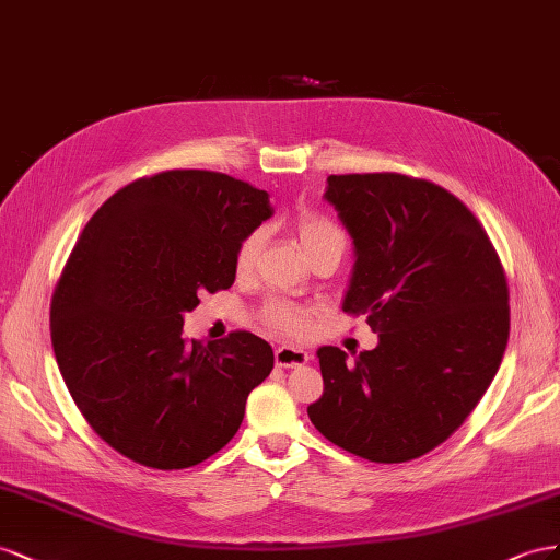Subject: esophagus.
<instances>
[{"instance_id": "obj_1", "label": "esophagus", "mask_w": 560, "mask_h": 560, "mask_svg": "<svg viewBox=\"0 0 560 560\" xmlns=\"http://www.w3.org/2000/svg\"><path fill=\"white\" fill-rule=\"evenodd\" d=\"M275 361L281 369H293V365H302L310 361V354L305 349H298V347H279L275 351Z\"/></svg>"}]
</instances>
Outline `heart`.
Segmentation results:
<instances>
[{
  "label": "heart",
  "mask_w": 560,
  "mask_h": 560,
  "mask_svg": "<svg viewBox=\"0 0 560 560\" xmlns=\"http://www.w3.org/2000/svg\"><path fill=\"white\" fill-rule=\"evenodd\" d=\"M293 230L300 246L305 248L307 255L316 253L318 248H324L332 242H345L342 232L335 228L328 218L312 211L298 213L293 218ZM260 244H262V234L258 230L248 232L242 242H238L234 253V265L238 271H248L255 265L260 253ZM310 318H312L310 310L300 307L289 300H271L262 310L265 326L279 335H289V338H302V335L310 330Z\"/></svg>",
  "instance_id": "obj_1"
}]
</instances>
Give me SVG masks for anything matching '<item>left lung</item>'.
I'll return each mask as SVG.
<instances>
[{
	"label": "left lung",
	"mask_w": 560,
	"mask_h": 560,
	"mask_svg": "<svg viewBox=\"0 0 560 560\" xmlns=\"http://www.w3.org/2000/svg\"><path fill=\"white\" fill-rule=\"evenodd\" d=\"M326 199L354 238L342 310L377 347L354 361L316 351L324 394L312 424L363 459L434 451L469 418L509 340V285L481 222L448 189L401 173L328 175Z\"/></svg>",
	"instance_id": "left-lung-1"
}]
</instances>
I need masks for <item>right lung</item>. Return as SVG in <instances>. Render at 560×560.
Segmentation results:
<instances>
[{
    "instance_id": "right-lung-1",
    "label": "right lung",
    "mask_w": 560,
    "mask_h": 560,
    "mask_svg": "<svg viewBox=\"0 0 560 560\" xmlns=\"http://www.w3.org/2000/svg\"><path fill=\"white\" fill-rule=\"evenodd\" d=\"M269 215L265 189L175 168L115 191L79 234L51 298V342L79 412L124 457L187 469L236 434L275 351L248 330L187 342L183 314L230 289L238 242Z\"/></svg>"
}]
</instances>
